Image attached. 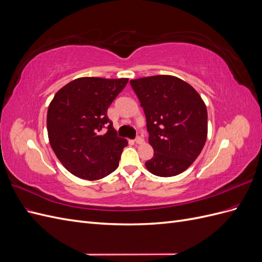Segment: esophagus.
Here are the masks:
<instances>
[{
  "label": "esophagus",
  "instance_id": "34e87169",
  "mask_svg": "<svg viewBox=\"0 0 262 262\" xmlns=\"http://www.w3.org/2000/svg\"><path fill=\"white\" fill-rule=\"evenodd\" d=\"M134 142H136L137 144H142V143H144V139L142 137H137L136 140H134Z\"/></svg>",
  "mask_w": 262,
  "mask_h": 262
}]
</instances>
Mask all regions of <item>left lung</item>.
Returning a JSON list of instances; mask_svg holds the SVG:
<instances>
[{
	"instance_id": "left-lung-1",
	"label": "left lung",
	"mask_w": 262,
	"mask_h": 262,
	"mask_svg": "<svg viewBox=\"0 0 262 262\" xmlns=\"http://www.w3.org/2000/svg\"><path fill=\"white\" fill-rule=\"evenodd\" d=\"M146 117L154 155L145 163L153 175L171 177L199 156L208 136V112L192 86L175 76L130 81Z\"/></svg>"
}]
</instances>
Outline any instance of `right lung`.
I'll return each instance as SVG.
<instances>
[{
  "mask_svg": "<svg viewBox=\"0 0 262 262\" xmlns=\"http://www.w3.org/2000/svg\"><path fill=\"white\" fill-rule=\"evenodd\" d=\"M128 78L80 77L54 95L47 115L50 145L74 176L98 180L115 171L126 140L117 137L107 109ZM102 128H107L105 135Z\"/></svg>",
  "mask_w": 262,
  "mask_h": 262,
  "instance_id": "1",
  "label": "right lung"
}]
</instances>
